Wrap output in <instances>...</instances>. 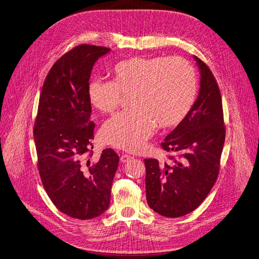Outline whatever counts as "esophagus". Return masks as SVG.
Wrapping results in <instances>:
<instances>
[{
	"label": "esophagus",
	"mask_w": 259,
	"mask_h": 259,
	"mask_svg": "<svg viewBox=\"0 0 259 259\" xmlns=\"http://www.w3.org/2000/svg\"><path fill=\"white\" fill-rule=\"evenodd\" d=\"M132 159H134V157L133 156H131V155H122L121 157H120V161H121V163H126V162H128V161H131Z\"/></svg>",
	"instance_id": "1"
}]
</instances>
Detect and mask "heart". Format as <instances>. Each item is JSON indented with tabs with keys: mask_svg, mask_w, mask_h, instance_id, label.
<instances>
[{
	"mask_svg": "<svg viewBox=\"0 0 259 259\" xmlns=\"http://www.w3.org/2000/svg\"><path fill=\"white\" fill-rule=\"evenodd\" d=\"M111 82L89 84L91 105L104 114L113 113L122 95H128L133 110L115 115L102 127V141L112 147L138 153L157 125L179 124L191 110L197 84L193 68L183 59L134 57L117 63Z\"/></svg>",
	"mask_w": 259,
	"mask_h": 259,
	"instance_id": "1",
	"label": "heart"
}]
</instances>
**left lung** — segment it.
Wrapping results in <instances>:
<instances>
[{
  "label": "left lung",
  "instance_id": "8db88e82",
  "mask_svg": "<svg viewBox=\"0 0 259 259\" xmlns=\"http://www.w3.org/2000/svg\"><path fill=\"white\" fill-rule=\"evenodd\" d=\"M200 74L198 96L187 116L161 144L178 158L169 162L145 159L149 206L167 218L194 210L209 193L220 169L225 142L223 105L219 86L208 67L193 56Z\"/></svg>",
  "mask_w": 259,
  "mask_h": 259
}]
</instances>
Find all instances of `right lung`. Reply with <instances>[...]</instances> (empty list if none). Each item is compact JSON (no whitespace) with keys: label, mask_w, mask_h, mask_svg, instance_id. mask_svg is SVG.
<instances>
[{"label":"right lung","mask_w":259,"mask_h":259,"mask_svg":"<svg viewBox=\"0 0 259 259\" xmlns=\"http://www.w3.org/2000/svg\"><path fill=\"white\" fill-rule=\"evenodd\" d=\"M110 49L79 46L52 67L39 98L34 123L38 171L54 204L65 214L89 220L109 206L119 157L112 149L92 157L95 124L88 97L97 60Z\"/></svg>","instance_id":"1"}]
</instances>
